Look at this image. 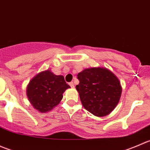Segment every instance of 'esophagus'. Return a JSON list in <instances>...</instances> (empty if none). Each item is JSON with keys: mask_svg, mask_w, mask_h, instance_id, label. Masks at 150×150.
<instances>
[{"mask_svg": "<svg viewBox=\"0 0 150 150\" xmlns=\"http://www.w3.org/2000/svg\"><path fill=\"white\" fill-rule=\"evenodd\" d=\"M69 84V86H71V88H74V87H75V85H74V83L73 82H70Z\"/></svg>", "mask_w": 150, "mask_h": 150, "instance_id": "1", "label": "esophagus"}]
</instances>
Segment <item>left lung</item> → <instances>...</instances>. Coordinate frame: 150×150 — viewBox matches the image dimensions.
Returning <instances> with one entry per match:
<instances>
[{
  "label": "left lung",
  "instance_id": "1",
  "mask_svg": "<svg viewBox=\"0 0 150 150\" xmlns=\"http://www.w3.org/2000/svg\"><path fill=\"white\" fill-rule=\"evenodd\" d=\"M76 86L86 110L97 117L110 114L118 104L122 88L117 77L106 68L86 69L78 74Z\"/></svg>",
  "mask_w": 150,
  "mask_h": 150
}]
</instances>
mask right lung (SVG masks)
<instances>
[{"label":"right lung","mask_w":150,"mask_h":150,"mask_svg":"<svg viewBox=\"0 0 150 150\" xmlns=\"http://www.w3.org/2000/svg\"><path fill=\"white\" fill-rule=\"evenodd\" d=\"M70 86L62 75H56L49 70L38 74L30 81L27 95L30 103L40 112L52 110L62 99V93Z\"/></svg>","instance_id":"right-lung-1"}]
</instances>
